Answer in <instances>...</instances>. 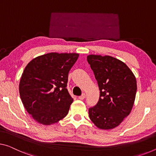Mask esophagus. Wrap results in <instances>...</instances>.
<instances>
[{"mask_svg":"<svg viewBox=\"0 0 156 156\" xmlns=\"http://www.w3.org/2000/svg\"><path fill=\"white\" fill-rule=\"evenodd\" d=\"M85 98H86L85 93H83V94L81 95V96H79V97H78V98H79V99H80V100H83Z\"/></svg>","mask_w":156,"mask_h":156,"instance_id":"34e87169","label":"esophagus"}]
</instances>
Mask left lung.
<instances>
[{
	"instance_id": "8db88e82",
	"label": "left lung",
	"mask_w": 156,
	"mask_h": 156,
	"mask_svg": "<svg viewBox=\"0 0 156 156\" xmlns=\"http://www.w3.org/2000/svg\"><path fill=\"white\" fill-rule=\"evenodd\" d=\"M87 61L100 90L97 105L88 109L89 117L98 128L113 129L133 109L136 92L135 76L126 63L114 57L91 54Z\"/></svg>"
}]
</instances>
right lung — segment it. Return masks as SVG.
Masks as SVG:
<instances>
[{"label":"right lung","mask_w":156,"mask_h":156,"mask_svg":"<svg viewBox=\"0 0 156 156\" xmlns=\"http://www.w3.org/2000/svg\"><path fill=\"white\" fill-rule=\"evenodd\" d=\"M79 54L51 52L33 58L20 79L19 90L26 111L45 126L66 116L73 98L66 88L68 73Z\"/></svg>","instance_id":"1"}]
</instances>
